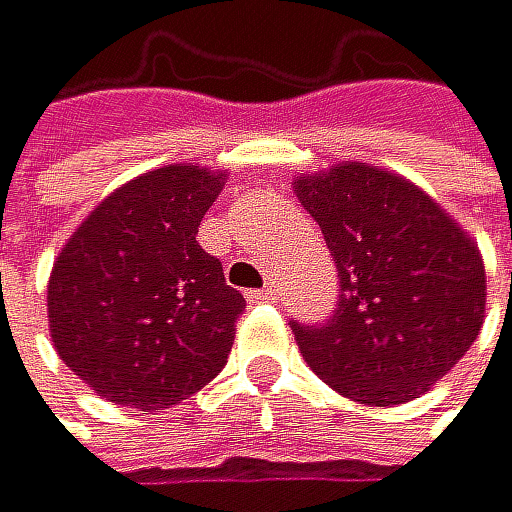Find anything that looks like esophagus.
Instances as JSON below:
<instances>
[{"label": "esophagus", "mask_w": 512, "mask_h": 512, "mask_svg": "<svg viewBox=\"0 0 512 512\" xmlns=\"http://www.w3.org/2000/svg\"><path fill=\"white\" fill-rule=\"evenodd\" d=\"M275 300H278L275 285H266V288H259V291H250V304H275Z\"/></svg>", "instance_id": "1"}]
</instances>
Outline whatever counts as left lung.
Returning a JSON list of instances; mask_svg holds the SVG:
<instances>
[{
  "label": "left lung",
  "mask_w": 512,
  "mask_h": 512,
  "mask_svg": "<svg viewBox=\"0 0 512 512\" xmlns=\"http://www.w3.org/2000/svg\"><path fill=\"white\" fill-rule=\"evenodd\" d=\"M339 269L326 326L291 323L319 380L361 405H402L450 373L485 323L478 243L399 173L342 161L294 177Z\"/></svg>",
  "instance_id": "obj_1"
}]
</instances>
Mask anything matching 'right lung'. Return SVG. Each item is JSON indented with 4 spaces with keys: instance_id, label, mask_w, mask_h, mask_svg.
<instances>
[{
    "instance_id": "obj_1",
    "label": "right lung",
    "mask_w": 512,
    "mask_h": 512,
    "mask_svg": "<svg viewBox=\"0 0 512 512\" xmlns=\"http://www.w3.org/2000/svg\"><path fill=\"white\" fill-rule=\"evenodd\" d=\"M227 173L167 164L123 183L59 250L50 339L107 402L158 412L212 383L246 300L196 234Z\"/></svg>"
}]
</instances>
